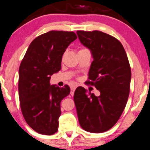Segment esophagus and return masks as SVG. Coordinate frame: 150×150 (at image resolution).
<instances>
[{
	"label": "esophagus",
	"instance_id": "esophagus-1",
	"mask_svg": "<svg viewBox=\"0 0 150 150\" xmlns=\"http://www.w3.org/2000/svg\"><path fill=\"white\" fill-rule=\"evenodd\" d=\"M74 91H75V87H71V92L70 94L71 96H73L74 94Z\"/></svg>",
	"mask_w": 150,
	"mask_h": 150
}]
</instances>
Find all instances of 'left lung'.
Here are the masks:
<instances>
[{
  "label": "left lung",
  "instance_id": "obj_1",
  "mask_svg": "<svg viewBox=\"0 0 150 150\" xmlns=\"http://www.w3.org/2000/svg\"><path fill=\"white\" fill-rule=\"evenodd\" d=\"M93 58L87 83L100 92L96 96L82 86L74 96L80 126L85 131L101 133L117 123L129 97L131 69L126 51L117 38L99 30L76 32Z\"/></svg>",
  "mask_w": 150,
  "mask_h": 150
}]
</instances>
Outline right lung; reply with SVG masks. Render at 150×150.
<instances>
[{
	"instance_id": "right-lung-1",
	"label": "right lung",
	"mask_w": 150,
	"mask_h": 150,
	"mask_svg": "<svg viewBox=\"0 0 150 150\" xmlns=\"http://www.w3.org/2000/svg\"><path fill=\"white\" fill-rule=\"evenodd\" d=\"M77 38L74 32L51 30L35 38L19 67L18 95L25 122L36 132L51 135L59 127L61 101L68 85H51V76L61 70L62 56Z\"/></svg>"
}]
</instances>
